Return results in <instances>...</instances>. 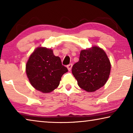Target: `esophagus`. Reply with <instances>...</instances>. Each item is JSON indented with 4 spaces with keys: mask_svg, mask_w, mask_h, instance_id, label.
<instances>
[{
    "mask_svg": "<svg viewBox=\"0 0 133 133\" xmlns=\"http://www.w3.org/2000/svg\"><path fill=\"white\" fill-rule=\"evenodd\" d=\"M72 66H73V64H69V65H67V69H68V70L69 71H70L71 70V68H72Z\"/></svg>",
    "mask_w": 133,
    "mask_h": 133,
    "instance_id": "obj_1",
    "label": "esophagus"
}]
</instances>
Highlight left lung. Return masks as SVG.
<instances>
[{
	"mask_svg": "<svg viewBox=\"0 0 133 133\" xmlns=\"http://www.w3.org/2000/svg\"><path fill=\"white\" fill-rule=\"evenodd\" d=\"M110 70L109 57L98 46L81 51L79 61L71 70L78 86L87 92H94L102 87L108 80Z\"/></svg>",
	"mask_w": 133,
	"mask_h": 133,
	"instance_id": "1",
	"label": "left lung"
}]
</instances>
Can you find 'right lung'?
<instances>
[{
	"label": "right lung",
	"mask_w": 133,
	"mask_h": 133,
	"mask_svg": "<svg viewBox=\"0 0 133 133\" xmlns=\"http://www.w3.org/2000/svg\"><path fill=\"white\" fill-rule=\"evenodd\" d=\"M68 71L53 50L38 47L31 54L26 65V73L31 85L43 93H50L60 84L62 76Z\"/></svg>",
	"instance_id": "obj_1"
}]
</instances>
